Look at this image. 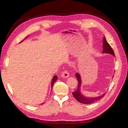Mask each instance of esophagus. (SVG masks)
<instances>
[{"mask_svg": "<svg viewBox=\"0 0 128 128\" xmlns=\"http://www.w3.org/2000/svg\"><path fill=\"white\" fill-rule=\"evenodd\" d=\"M62 77L63 78H67L69 76V74L68 72H67L66 70H65V71L62 72Z\"/></svg>", "mask_w": 128, "mask_h": 128, "instance_id": "1", "label": "esophagus"}]
</instances>
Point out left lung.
Returning a JSON list of instances; mask_svg holds the SVG:
<instances>
[{
    "mask_svg": "<svg viewBox=\"0 0 128 128\" xmlns=\"http://www.w3.org/2000/svg\"><path fill=\"white\" fill-rule=\"evenodd\" d=\"M103 53H108V54H110L114 56V51L112 47H110V46L107 40H106L105 37L103 38ZM76 77L77 78V80L78 81V88L76 90L75 92H72V95L75 98L76 100L78 102H79L81 103H83V104H91L92 103H94V102L97 101L98 100H100L104 96L105 94H103L102 96H98L96 97H85L83 96V94H81L80 92V87L81 85V78L80 75H79L78 73H76L75 75Z\"/></svg>",
    "mask_w": 128,
    "mask_h": 128,
    "instance_id": "obj_1",
    "label": "left lung"
}]
</instances>
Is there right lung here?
<instances>
[{
  "label": "right lung",
  "mask_w": 128,
  "mask_h": 128,
  "mask_svg": "<svg viewBox=\"0 0 128 128\" xmlns=\"http://www.w3.org/2000/svg\"><path fill=\"white\" fill-rule=\"evenodd\" d=\"M21 41V42H22ZM57 78H57V76L56 75H55V76H54V77L53 78H52V84H51V85H52V88H53V84H54V83L55 82V81H56V80H57ZM43 104V103H42Z\"/></svg>",
  "instance_id": "add662e5"
}]
</instances>
